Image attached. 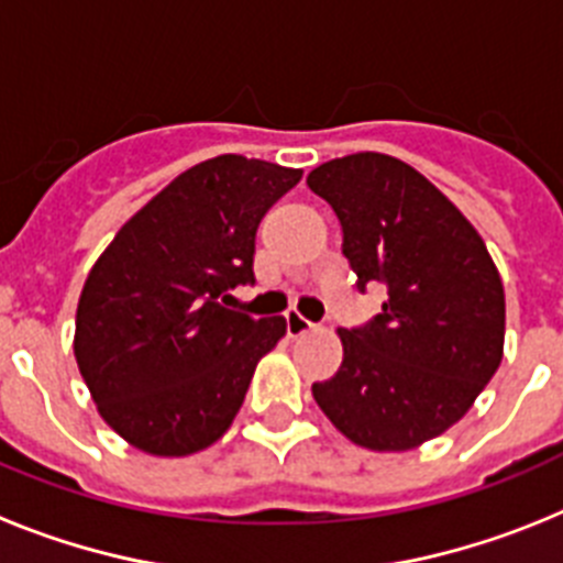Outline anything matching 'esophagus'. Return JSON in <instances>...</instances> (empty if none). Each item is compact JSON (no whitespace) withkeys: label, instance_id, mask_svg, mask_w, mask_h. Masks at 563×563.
Masks as SVG:
<instances>
[{"label":"esophagus","instance_id":"1","mask_svg":"<svg viewBox=\"0 0 563 563\" xmlns=\"http://www.w3.org/2000/svg\"><path fill=\"white\" fill-rule=\"evenodd\" d=\"M285 321H287V332H290L292 338H298V335H307V332H312L316 330V324H312V321H307L305 316H301V312H287L285 316Z\"/></svg>","mask_w":563,"mask_h":563}]
</instances>
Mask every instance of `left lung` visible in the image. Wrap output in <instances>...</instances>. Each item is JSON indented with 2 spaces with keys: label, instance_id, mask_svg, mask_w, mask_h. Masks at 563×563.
<instances>
[{
  "label": "left lung",
  "instance_id": "1",
  "mask_svg": "<svg viewBox=\"0 0 563 563\" xmlns=\"http://www.w3.org/2000/svg\"><path fill=\"white\" fill-rule=\"evenodd\" d=\"M307 186L341 222L357 290L369 282L389 290L369 324L338 330L341 369L312 383V397L361 449H417L460 422L499 369V271L460 208L397 157H335Z\"/></svg>",
  "mask_w": 563,
  "mask_h": 563
}]
</instances>
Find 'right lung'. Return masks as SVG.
<instances>
[{"mask_svg":"<svg viewBox=\"0 0 563 563\" xmlns=\"http://www.w3.org/2000/svg\"><path fill=\"white\" fill-rule=\"evenodd\" d=\"M301 168L220 154L174 177L114 233L84 282L78 369L114 434L188 456L231 429L282 316L222 307L253 282L256 228Z\"/></svg>","mask_w":563,"mask_h":563,"instance_id":"add662e5","label":"right lung"}]
</instances>
